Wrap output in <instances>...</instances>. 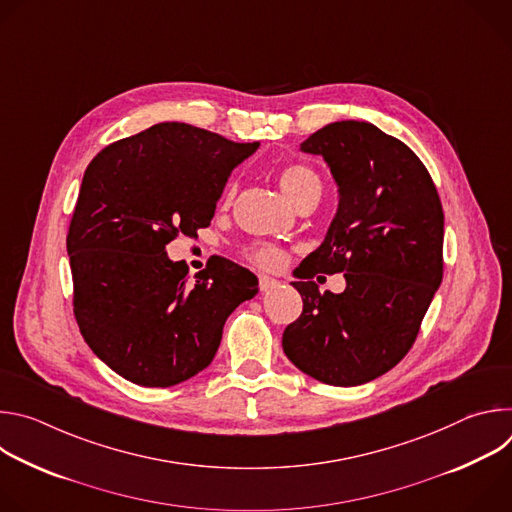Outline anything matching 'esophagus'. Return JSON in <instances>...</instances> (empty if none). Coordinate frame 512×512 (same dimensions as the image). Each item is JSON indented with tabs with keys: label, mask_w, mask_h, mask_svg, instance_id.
I'll return each mask as SVG.
<instances>
[{
	"label": "esophagus",
	"mask_w": 512,
	"mask_h": 512,
	"mask_svg": "<svg viewBox=\"0 0 512 512\" xmlns=\"http://www.w3.org/2000/svg\"><path fill=\"white\" fill-rule=\"evenodd\" d=\"M277 285H279L277 279H273V277H269V275H259V289H261V291H269V289H273V287H277Z\"/></svg>",
	"instance_id": "1"
}]
</instances>
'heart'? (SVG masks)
Returning a JSON list of instances; mask_svg holds the SVG:
<instances>
[{
  "instance_id": "1",
  "label": "heart",
  "mask_w": 512,
  "mask_h": 512,
  "mask_svg": "<svg viewBox=\"0 0 512 512\" xmlns=\"http://www.w3.org/2000/svg\"><path fill=\"white\" fill-rule=\"evenodd\" d=\"M279 186L287 200L298 206L306 198L322 194V180L320 176L304 166V164H289L279 172ZM237 194V184H229L223 204L229 206ZM245 257L249 263H253L259 269H277L285 261V253L275 245H249L245 249Z\"/></svg>"
}]
</instances>
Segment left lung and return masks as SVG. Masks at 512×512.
<instances>
[{
    "label": "left lung",
    "instance_id": "1",
    "mask_svg": "<svg viewBox=\"0 0 512 512\" xmlns=\"http://www.w3.org/2000/svg\"><path fill=\"white\" fill-rule=\"evenodd\" d=\"M302 150L328 162L340 204L326 241L300 265L304 310L281 344L306 375L354 387L413 346L444 277V210L423 162L373 123H330ZM320 270L345 273L342 295L317 289Z\"/></svg>",
    "mask_w": 512,
    "mask_h": 512
}]
</instances>
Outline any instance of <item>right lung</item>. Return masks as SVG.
<instances>
[{
	"instance_id": "1",
	"label": "right lung",
	"mask_w": 512,
	"mask_h": 512,
	"mask_svg": "<svg viewBox=\"0 0 512 512\" xmlns=\"http://www.w3.org/2000/svg\"><path fill=\"white\" fill-rule=\"evenodd\" d=\"M259 143L158 123L109 143L85 170L66 249L72 312L91 350L141 387L178 385L212 362L257 277L210 257L194 277L166 245L210 225L229 174Z\"/></svg>"
}]
</instances>
